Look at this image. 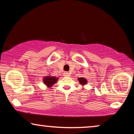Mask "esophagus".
I'll use <instances>...</instances> for the list:
<instances>
[{"label": "esophagus", "mask_w": 134, "mask_h": 134, "mask_svg": "<svg viewBox=\"0 0 134 134\" xmlns=\"http://www.w3.org/2000/svg\"><path fill=\"white\" fill-rule=\"evenodd\" d=\"M70 73L68 72H65V73H64V76H70Z\"/></svg>", "instance_id": "34e87169"}]
</instances>
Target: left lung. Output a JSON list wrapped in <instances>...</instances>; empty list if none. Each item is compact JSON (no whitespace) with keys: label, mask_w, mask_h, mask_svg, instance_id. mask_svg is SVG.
I'll return each instance as SVG.
<instances>
[{"label":"left lung","mask_w":134,"mask_h":134,"mask_svg":"<svg viewBox=\"0 0 134 134\" xmlns=\"http://www.w3.org/2000/svg\"><path fill=\"white\" fill-rule=\"evenodd\" d=\"M78 80H79V83L80 85H82V86H84L85 85H87V79L84 78V77H79L78 78Z\"/></svg>","instance_id":"obj_1"}]
</instances>
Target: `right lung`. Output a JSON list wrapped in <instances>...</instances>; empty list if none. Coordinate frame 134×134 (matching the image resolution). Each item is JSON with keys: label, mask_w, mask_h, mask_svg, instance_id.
Segmentation results:
<instances>
[{"label": "right lung", "mask_w": 134, "mask_h": 134, "mask_svg": "<svg viewBox=\"0 0 134 134\" xmlns=\"http://www.w3.org/2000/svg\"><path fill=\"white\" fill-rule=\"evenodd\" d=\"M58 79V77H54L52 76H44V77H43V81L46 86L50 88L57 82Z\"/></svg>", "instance_id": "right-lung-1"}]
</instances>
